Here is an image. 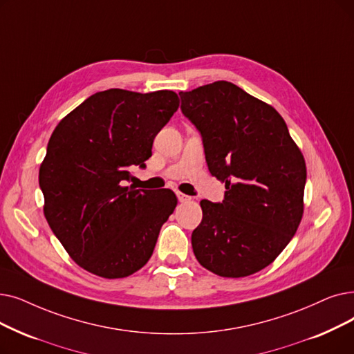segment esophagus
I'll return each mask as SVG.
<instances>
[{"label":"esophagus","mask_w":354,"mask_h":354,"mask_svg":"<svg viewBox=\"0 0 354 354\" xmlns=\"http://www.w3.org/2000/svg\"><path fill=\"white\" fill-rule=\"evenodd\" d=\"M178 199L180 203H188V201H191V196L182 194V192H178Z\"/></svg>","instance_id":"esophagus-1"}]
</instances>
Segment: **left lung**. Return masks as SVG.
<instances>
[{"label":"left lung","mask_w":354,"mask_h":354,"mask_svg":"<svg viewBox=\"0 0 354 354\" xmlns=\"http://www.w3.org/2000/svg\"><path fill=\"white\" fill-rule=\"evenodd\" d=\"M179 95L203 136L211 175L227 189L221 204L199 203L194 254L215 274L244 278L269 266L297 233L305 159L281 114L237 85L217 81Z\"/></svg>","instance_id":"left-lung-1"}]
</instances>
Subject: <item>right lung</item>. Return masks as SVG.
Masks as SVG:
<instances>
[{"label":"right lung","instance_id":"1","mask_svg":"<svg viewBox=\"0 0 354 354\" xmlns=\"http://www.w3.org/2000/svg\"><path fill=\"white\" fill-rule=\"evenodd\" d=\"M178 106L174 91L113 88L86 98L52 133L39 171L44 217L82 269L118 279L149 262L178 198L127 183Z\"/></svg>","mask_w":354,"mask_h":354}]
</instances>
